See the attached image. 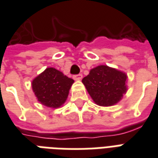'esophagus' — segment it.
Wrapping results in <instances>:
<instances>
[{
  "label": "esophagus",
  "mask_w": 158,
  "mask_h": 158,
  "mask_svg": "<svg viewBox=\"0 0 158 158\" xmlns=\"http://www.w3.org/2000/svg\"><path fill=\"white\" fill-rule=\"evenodd\" d=\"M82 78V75L81 74H77V75H74L73 76V79L76 81H79Z\"/></svg>",
  "instance_id": "1"
}]
</instances>
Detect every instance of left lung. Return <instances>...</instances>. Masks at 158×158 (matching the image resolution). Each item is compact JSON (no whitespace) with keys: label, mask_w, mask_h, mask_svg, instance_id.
Returning <instances> with one entry per match:
<instances>
[{"label":"left lung","mask_w":158,"mask_h":158,"mask_svg":"<svg viewBox=\"0 0 158 158\" xmlns=\"http://www.w3.org/2000/svg\"><path fill=\"white\" fill-rule=\"evenodd\" d=\"M127 75L107 66H98L82 79L87 92L97 105L112 106L127 92Z\"/></svg>","instance_id":"1"}]
</instances>
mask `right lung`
<instances>
[{"instance_id": "obj_1", "label": "right lung", "mask_w": 158, "mask_h": 158, "mask_svg": "<svg viewBox=\"0 0 158 158\" xmlns=\"http://www.w3.org/2000/svg\"><path fill=\"white\" fill-rule=\"evenodd\" d=\"M74 80L49 67L33 80L32 89L41 104L56 108L66 102Z\"/></svg>"}]
</instances>
